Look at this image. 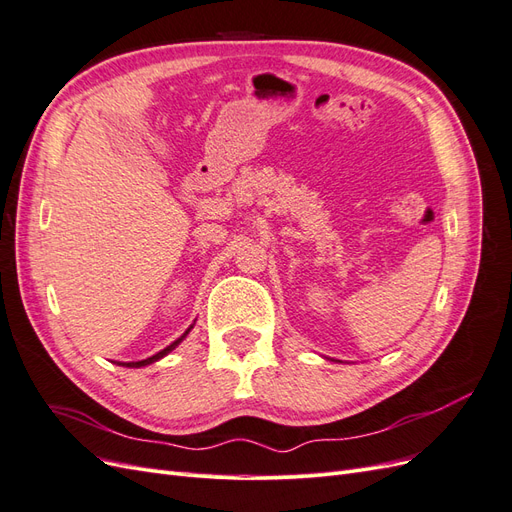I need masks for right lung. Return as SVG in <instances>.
Masks as SVG:
<instances>
[{"instance_id":"right-lung-1","label":"right lung","mask_w":512,"mask_h":512,"mask_svg":"<svg viewBox=\"0 0 512 512\" xmlns=\"http://www.w3.org/2000/svg\"><path fill=\"white\" fill-rule=\"evenodd\" d=\"M194 329V324H190V329L188 331H185L181 337H177L175 339V342L173 344H170V346H166L164 350H160L158 354H153V356H149V359H143V361H130V363H117V365H123V367H145V365H151V363H156V361H160V359H164V356L168 354V352H173L181 342H183V339L185 337H188V333Z\"/></svg>"}]
</instances>
